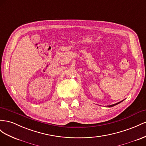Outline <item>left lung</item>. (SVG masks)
I'll return each instance as SVG.
<instances>
[{
  "instance_id": "1",
  "label": "left lung",
  "mask_w": 146,
  "mask_h": 146,
  "mask_svg": "<svg viewBox=\"0 0 146 146\" xmlns=\"http://www.w3.org/2000/svg\"><path fill=\"white\" fill-rule=\"evenodd\" d=\"M121 101H120V102H117V103H116V104H112V105H111V106H109V107H112V106H115V105H117V104H119V103H120V102H121Z\"/></svg>"
}]
</instances>
